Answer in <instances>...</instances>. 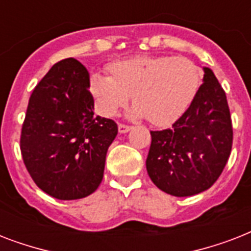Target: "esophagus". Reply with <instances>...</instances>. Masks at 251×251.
Masks as SVG:
<instances>
[{
    "label": "esophagus",
    "instance_id": "obj_1",
    "mask_svg": "<svg viewBox=\"0 0 251 251\" xmlns=\"http://www.w3.org/2000/svg\"><path fill=\"white\" fill-rule=\"evenodd\" d=\"M130 129H131V126L125 125V124H118V131H120V133H127Z\"/></svg>",
    "mask_w": 251,
    "mask_h": 251
}]
</instances>
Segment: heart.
<instances>
[{
  "label": "heart",
  "instance_id": "1",
  "mask_svg": "<svg viewBox=\"0 0 251 251\" xmlns=\"http://www.w3.org/2000/svg\"><path fill=\"white\" fill-rule=\"evenodd\" d=\"M94 73L90 87L99 110L112 116L131 94L133 114L155 126L171 125L189 108L201 86V70L186 57L135 56Z\"/></svg>",
  "mask_w": 251,
  "mask_h": 251
}]
</instances>
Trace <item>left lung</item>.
Segmentation results:
<instances>
[{
  "label": "left lung",
  "mask_w": 251,
  "mask_h": 251,
  "mask_svg": "<svg viewBox=\"0 0 251 251\" xmlns=\"http://www.w3.org/2000/svg\"><path fill=\"white\" fill-rule=\"evenodd\" d=\"M171 129L151 131L147 173L160 190L190 197L210 189L229 159L233 129L226 92L212 70Z\"/></svg>",
  "instance_id": "left-lung-1"
}]
</instances>
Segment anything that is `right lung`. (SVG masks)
Here are the masks:
<instances>
[{
	"label": "right lung",
	"mask_w": 251,
	"mask_h": 251,
	"mask_svg": "<svg viewBox=\"0 0 251 251\" xmlns=\"http://www.w3.org/2000/svg\"><path fill=\"white\" fill-rule=\"evenodd\" d=\"M117 124L94 116L90 74L75 58L50 68L33 88L22 125L21 152L33 182L61 201L99 187Z\"/></svg>",
	"instance_id": "1"
}]
</instances>
